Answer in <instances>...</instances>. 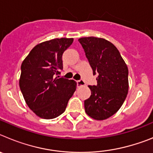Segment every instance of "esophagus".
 I'll return each instance as SVG.
<instances>
[{
  "instance_id": "34e87169",
  "label": "esophagus",
  "mask_w": 153,
  "mask_h": 153,
  "mask_svg": "<svg viewBox=\"0 0 153 153\" xmlns=\"http://www.w3.org/2000/svg\"><path fill=\"white\" fill-rule=\"evenodd\" d=\"M76 82H77V86H85L84 81L82 80V79H80V80L76 81Z\"/></svg>"
}]
</instances>
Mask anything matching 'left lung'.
Masks as SVG:
<instances>
[{"label":"left lung","instance_id":"1","mask_svg":"<svg viewBox=\"0 0 153 153\" xmlns=\"http://www.w3.org/2000/svg\"><path fill=\"white\" fill-rule=\"evenodd\" d=\"M86 56L98 74L97 86H88L91 96L84 101L85 112L96 120L109 118L118 111L129 90L128 67L117 48L103 38H79Z\"/></svg>","mask_w":153,"mask_h":153}]
</instances>
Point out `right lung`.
Segmentation results:
<instances>
[{
  "mask_svg": "<svg viewBox=\"0 0 153 153\" xmlns=\"http://www.w3.org/2000/svg\"><path fill=\"white\" fill-rule=\"evenodd\" d=\"M74 38L42 42L31 50L21 64L19 85L28 107L42 119L51 120L65 111L76 89L74 79L60 78L62 56Z\"/></svg>",
  "mask_w": 153,
  "mask_h": 153,
  "instance_id": "right-lung-1",
  "label": "right lung"
}]
</instances>
